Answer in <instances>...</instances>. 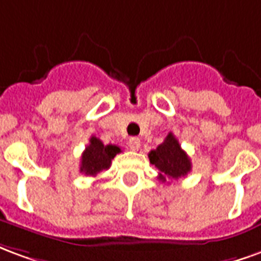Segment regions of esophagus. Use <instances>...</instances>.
I'll list each match as a JSON object with an SVG mask.
<instances>
[{
	"instance_id": "1",
	"label": "esophagus",
	"mask_w": 261,
	"mask_h": 261,
	"mask_svg": "<svg viewBox=\"0 0 261 261\" xmlns=\"http://www.w3.org/2000/svg\"><path fill=\"white\" fill-rule=\"evenodd\" d=\"M140 145H141L140 138H137V137H131L130 140H128V147H130L131 151H138Z\"/></svg>"
}]
</instances>
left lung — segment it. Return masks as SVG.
<instances>
[{
  "label": "left lung",
  "mask_w": 261,
  "mask_h": 261,
  "mask_svg": "<svg viewBox=\"0 0 261 261\" xmlns=\"http://www.w3.org/2000/svg\"><path fill=\"white\" fill-rule=\"evenodd\" d=\"M149 162L161 172L159 180L166 181L168 179H179L192 170V162L187 153L181 149L180 144L175 136L169 133L165 141L148 153Z\"/></svg>",
  "instance_id": "obj_1"
}]
</instances>
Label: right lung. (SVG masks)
Wrapping results in <instances>:
<instances>
[{"mask_svg":"<svg viewBox=\"0 0 261 261\" xmlns=\"http://www.w3.org/2000/svg\"><path fill=\"white\" fill-rule=\"evenodd\" d=\"M119 152L120 148L117 145H105L99 138L91 137L89 145L82 152L80 170L85 175L96 176L99 172L110 168L112 159Z\"/></svg>","mask_w":261,"mask_h":261,"instance_id":"1","label":"right lung"}]
</instances>
